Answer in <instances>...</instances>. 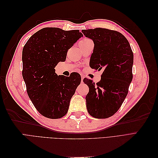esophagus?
I'll return each mask as SVG.
<instances>
[{
	"instance_id": "1",
	"label": "esophagus",
	"mask_w": 158,
	"mask_h": 158,
	"mask_svg": "<svg viewBox=\"0 0 158 158\" xmlns=\"http://www.w3.org/2000/svg\"><path fill=\"white\" fill-rule=\"evenodd\" d=\"M84 78V76L83 75H81V80H82V82Z\"/></svg>"
}]
</instances>
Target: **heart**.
I'll return each mask as SVG.
<instances>
[{
	"label": "heart",
	"instance_id": "1",
	"mask_svg": "<svg viewBox=\"0 0 158 158\" xmlns=\"http://www.w3.org/2000/svg\"><path fill=\"white\" fill-rule=\"evenodd\" d=\"M89 41H90V40L88 39V38H84V39H83V40H82L80 41V44H84V43H87V42Z\"/></svg>",
	"mask_w": 158,
	"mask_h": 158
}]
</instances>
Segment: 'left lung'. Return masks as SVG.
Returning <instances> with one entry per match:
<instances>
[{
    "label": "left lung",
    "mask_w": 158,
    "mask_h": 158,
    "mask_svg": "<svg viewBox=\"0 0 158 158\" xmlns=\"http://www.w3.org/2000/svg\"><path fill=\"white\" fill-rule=\"evenodd\" d=\"M82 31L94 44L89 66L103 70L97 84L83 80L89 87L87 110L93 117L106 118L118 111L127 97L132 80L133 52L127 38L117 31L99 27Z\"/></svg>",
    "instance_id": "8db88e82"
}]
</instances>
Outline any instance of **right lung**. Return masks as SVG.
<instances>
[{"instance_id": "obj_1", "label": "right lung", "mask_w": 158, "mask_h": 158, "mask_svg": "<svg viewBox=\"0 0 158 158\" xmlns=\"http://www.w3.org/2000/svg\"><path fill=\"white\" fill-rule=\"evenodd\" d=\"M83 35L79 30L45 27L33 34L22 51V76L33 106L43 116L59 118L67 113L70 99L81 82L80 75L58 76L55 66Z\"/></svg>"}]
</instances>
